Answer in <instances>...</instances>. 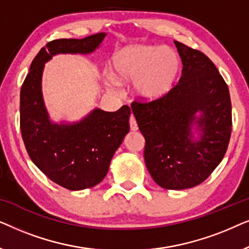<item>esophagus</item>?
Segmentation results:
<instances>
[{"label":"esophagus","instance_id":"34e87169","mask_svg":"<svg viewBox=\"0 0 249 249\" xmlns=\"http://www.w3.org/2000/svg\"><path fill=\"white\" fill-rule=\"evenodd\" d=\"M129 124H130V129L132 131H136L138 129L137 121H136V118L134 117V115H131L130 119H129Z\"/></svg>","mask_w":249,"mask_h":249}]
</instances>
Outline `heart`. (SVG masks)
I'll return each instance as SVG.
<instances>
[{
    "instance_id": "heart-1",
    "label": "heart",
    "mask_w": 249,
    "mask_h": 249,
    "mask_svg": "<svg viewBox=\"0 0 249 249\" xmlns=\"http://www.w3.org/2000/svg\"><path fill=\"white\" fill-rule=\"evenodd\" d=\"M112 76L119 84L135 80L134 89L145 102L159 101L175 87L180 61L175 51L155 45H132L119 50L111 60Z\"/></svg>"
}]
</instances>
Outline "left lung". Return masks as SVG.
<instances>
[{
    "instance_id": "left-lung-1",
    "label": "left lung",
    "mask_w": 249,
    "mask_h": 249,
    "mask_svg": "<svg viewBox=\"0 0 249 249\" xmlns=\"http://www.w3.org/2000/svg\"><path fill=\"white\" fill-rule=\"evenodd\" d=\"M175 44L182 61L178 84L159 101H134L131 110L145 137L144 158L153 180L165 189H186L202 183L222 161L232 115L229 88L212 61L198 50ZM194 122L202 132L197 142L192 141Z\"/></svg>"
}]
</instances>
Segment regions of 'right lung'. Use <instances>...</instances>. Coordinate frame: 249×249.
<instances>
[{
    "label": "right lung",
    "instance_id": "add662e5",
    "mask_svg": "<svg viewBox=\"0 0 249 249\" xmlns=\"http://www.w3.org/2000/svg\"><path fill=\"white\" fill-rule=\"evenodd\" d=\"M104 37L100 33L49 42L33 60L20 91V130L27 153L47 178L69 190L90 188L104 179L112 156L129 132L131 111L128 105L117 112L95 108L77 124H52L40 86L44 63L59 53L93 52Z\"/></svg>",
    "mask_w": 249,
    "mask_h": 249
}]
</instances>
